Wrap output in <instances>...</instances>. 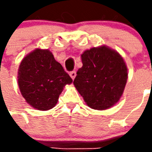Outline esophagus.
Returning a JSON list of instances; mask_svg holds the SVG:
<instances>
[{"instance_id":"1","label":"esophagus","mask_w":152,"mask_h":152,"mask_svg":"<svg viewBox=\"0 0 152 152\" xmlns=\"http://www.w3.org/2000/svg\"><path fill=\"white\" fill-rule=\"evenodd\" d=\"M69 75L72 78V80L75 79V77H76V71H72V72H71L69 73Z\"/></svg>"}]
</instances>
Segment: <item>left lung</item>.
<instances>
[{"label":"left lung","mask_w":152,"mask_h":152,"mask_svg":"<svg viewBox=\"0 0 152 152\" xmlns=\"http://www.w3.org/2000/svg\"><path fill=\"white\" fill-rule=\"evenodd\" d=\"M83 66L73 84L89 107L105 110L119 101L127 81L123 58L106 46L92 48L81 55Z\"/></svg>","instance_id":"1"}]
</instances>
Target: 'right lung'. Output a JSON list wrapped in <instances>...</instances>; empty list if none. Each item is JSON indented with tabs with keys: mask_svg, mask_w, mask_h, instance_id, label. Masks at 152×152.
Returning a JSON list of instances; mask_svg holds the SVG:
<instances>
[{
	"mask_svg": "<svg viewBox=\"0 0 152 152\" xmlns=\"http://www.w3.org/2000/svg\"><path fill=\"white\" fill-rule=\"evenodd\" d=\"M18 81L28 103L40 111L56 105L63 87L72 79L48 50L37 49L22 60Z\"/></svg>",
	"mask_w": 152,
	"mask_h": 152,
	"instance_id": "add662e5",
	"label": "right lung"
}]
</instances>
